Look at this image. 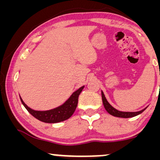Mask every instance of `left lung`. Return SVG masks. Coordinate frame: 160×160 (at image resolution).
I'll return each instance as SVG.
<instances>
[{
  "instance_id": "8db88e82",
  "label": "left lung",
  "mask_w": 160,
  "mask_h": 160,
  "mask_svg": "<svg viewBox=\"0 0 160 160\" xmlns=\"http://www.w3.org/2000/svg\"><path fill=\"white\" fill-rule=\"evenodd\" d=\"M102 102H103V104L104 107L105 108L106 111H108V113H109L110 114L113 116V117H122V118H130V117H135V116H138L139 114H141L143 111L146 110L145 108L141 111H137V112H126V111H120L117 110L116 108H114L113 106H111L109 102H108L107 98H105V95H104V92L102 91Z\"/></svg>"
}]
</instances>
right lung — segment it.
Here are the masks:
<instances>
[{"mask_svg": "<svg viewBox=\"0 0 160 160\" xmlns=\"http://www.w3.org/2000/svg\"><path fill=\"white\" fill-rule=\"evenodd\" d=\"M83 88L84 86H81L78 90L74 92L68 99L62 105L53 108V109L48 110V111H35V110H33L29 108L27 104H25L20 97V95L19 97L24 107L26 108L27 111L33 117H35L36 119L41 121V122H47V123H56V122H60L68 120L72 116L75 110H76L77 106H78L79 95L81 93Z\"/></svg>", "mask_w": 160, "mask_h": 160, "instance_id": "obj_1", "label": "right lung"}]
</instances>
